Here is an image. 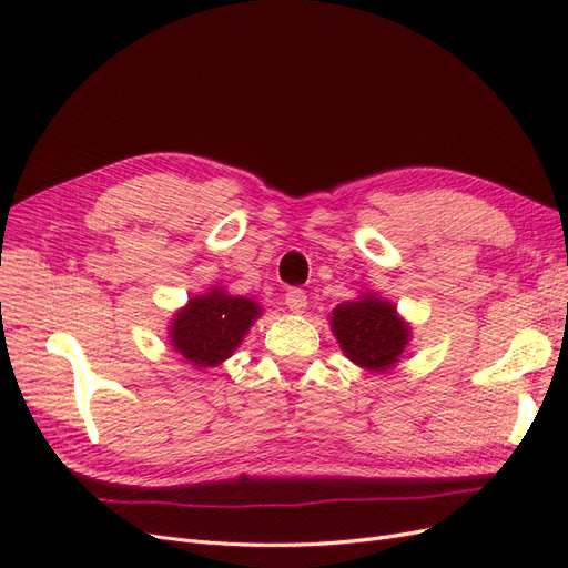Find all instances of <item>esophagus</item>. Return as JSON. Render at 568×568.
<instances>
[{
	"mask_svg": "<svg viewBox=\"0 0 568 568\" xmlns=\"http://www.w3.org/2000/svg\"><path fill=\"white\" fill-rule=\"evenodd\" d=\"M284 301H286V307L291 313H303L305 307H307V296H305V291L303 288H291V291H286V296H284Z\"/></svg>",
	"mask_w": 568,
	"mask_h": 568,
	"instance_id": "esophagus-1",
	"label": "esophagus"
}]
</instances>
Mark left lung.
Returning <instances> with one entry per match:
<instances>
[{
    "instance_id": "obj_1",
    "label": "left lung",
    "mask_w": 568,
    "mask_h": 568,
    "mask_svg": "<svg viewBox=\"0 0 568 568\" xmlns=\"http://www.w3.org/2000/svg\"><path fill=\"white\" fill-rule=\"evenodd\" d=\"M332 332L351 363L369 372L395 367L412 336L395 305L369 291L334 307Z\"/></svg>"
}]
</instances>
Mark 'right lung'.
Masks as SVG:
<instances>
[{
	"label": "right lung",
	"instance_id": "add662e5",
	"mask_svg": "<svg viewBox=\"0 0 568 568\" xmlns=\"http://www.w3.org/2000/svg\"><path fill=\"white\" fill-rule=\"evenodd\" d=\"M257 317L261 303L215 286L175 313L170 322V343L194 367H217L239 348Z\"/></svg>",
	"mask_w": 568,
	"mask_h": 568
}]
</instances>
